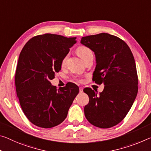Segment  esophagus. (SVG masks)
<instances>
[{
  "mask_svg": "<svg viewBox=\"0 0 151 151\" xmlns=\"http://www.w3.org/2000/svg\"><path fill=\"white\" fill-rule=\"evenodd\" d=\"M79 92L80 93H83V88L82 87H80L79 88Z\"/></svg>",
  "mask_w": 151,
  "mask_h": 151,
  "instance_id": "esophagus-1",
  "label": "esophagus"
}]
</instances>
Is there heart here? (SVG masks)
<instances>
[{
  "mask_svg": "<svg viewBox=\"0 0 151 151\" xmlns=\"http://www.w3.org/2000/svg\"><path fill=\"white\" fill-rule=\"evenodd\" d=\"M77 53L79 55V56L83 60H84L86 57H87L89 55L93 54L92 51L91 49L88 48V47L84 46V45H82V46L78 47L77 48ZM67 58H68V55H66L64 57L61 61V65L64 66L66 64Z\"/></svg>",
  "mask_w": 151,
  "mask_h": 151,
  "instance_id": "b5f03b06",
  "label": "heart"
}]
</instances>
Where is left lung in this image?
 Listing matches in <instances>:
<instances>
[{
	"mask_svg": "<svg viewBox=\"0 0 151 151\" xmlns=\"http://www.w3.org/2000/svg\"><path fill=\"white\" fill-rule=\"evenodd\" d=\"M81 43L95 54L97 64L93 81L105 85L99 95L89 87L84 88L89 97L84 108L85 116L96 127H113L125 118L138 93L133 54L125 42L109 33L83 37Z\"/></svg>",
	"mask_w": 151,
	"mask_h": 151,
	"instance_id": "1",
	"label": "left lung"
}]
</instances>
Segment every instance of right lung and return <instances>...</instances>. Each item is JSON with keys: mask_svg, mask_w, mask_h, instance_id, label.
<instances>
[{"mask_svg": "<svg viewBox=\"0 0 151 151\" xmlns=\"http://www.w3.org/2000/svg\"><path fill=\"white\" fill-rule=\"evenodd\" d=\"M76 37L45 33L30 39L19 57L16 91L24 114L34 125L50 128L61 124L79 92L75 83L57 89L50 81L61 70V61Z\"/></svg>", "mask_w": 151, "mask_h": 151, "instance_id": "add662e5", "label": "right lung"}]
</instances>
